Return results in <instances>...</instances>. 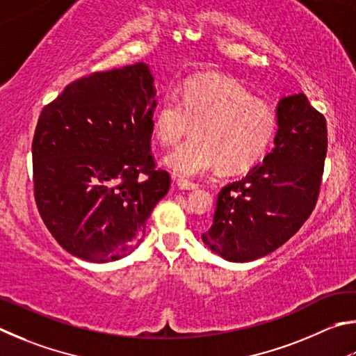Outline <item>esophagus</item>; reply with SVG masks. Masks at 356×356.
I'll return each instance as SVG.
<instances>
[{
  "label": "esophagus",
  "instance_id": "1",
  "mask_svg": "<svg viewBox=\"0 0 356 356\" xmlns=\"http://www.w3.org/2000/svg\"><path fill=\"white\" fill-rule=\"evenodd\" d=\"M177 186H178V189H181V191H194L198 188L195 183L188 181V179H184V178H178Z\"/></svg>",
  "mask_w": 356,
  "mask_h": 356
}]
</instances>
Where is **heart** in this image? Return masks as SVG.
Returning a JSON list of instances; mask_svg holds the SVG:
<instances>
[{"instance_id": "b5f03b06", "label": "heart", "mask_w": 356, "mask_h": 356, "mask_svg": "<svg viewBox=\"0 0 356 356\" xmlns=\"http://www.w3.org/2000/svg\"><path fill=\"white\" fill-rule=\"evenodd\" d=\"M164 165L179 177H198L214 168L239 175L259 164L275 139L277 112L254 98L238 81L219 74H202L186 81L179 99L168 93L153 112L152 128L162 145H178Z\"/></svg>"}]
</instances>
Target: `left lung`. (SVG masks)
<instances>
[{
  "label": "left lung",
  "mask_w": 356,
  "mask_h": 356,
  "mask_svg": "<svg viewBox=\"0 0 356 356\" xmlns=\"http://www.w3.org/2000/svg\"><path fill=\"white\" fill-rule=\"evenodd\" d=\"M272 152L241 181L217 197L211 227L202 239L233 263L272 253L307 222L319 195L327 156V122L303 93L277 104Z\"/></svg>",
  "instance_id": "1"
}]
</instances>
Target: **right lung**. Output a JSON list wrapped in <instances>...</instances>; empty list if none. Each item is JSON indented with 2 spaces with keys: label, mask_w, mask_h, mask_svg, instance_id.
Returning a JSON list of instances; mask_svg holds the SVG:
<instances>
[{
  "label": "right lung",
  "mask_w": 356,
  "mask_h": 356,
  "mask_svg": "<svg viewBox=\"0 0 356 356\" xmlns=\"http://www.w3.org/2000/svg\"><path fill=\"white\" fill-rule=\"evenodd\" d=\"M143 62L68 84L42 109L33 139L34 197L68 253L90 263L124 258L168 188L149 153L156 89Z\"/></svg>",
  "instance_id": "1"
}]
</instances>
